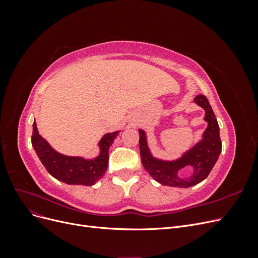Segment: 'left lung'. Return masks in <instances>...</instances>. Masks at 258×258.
Returning <instances> with one entry per match:
<instances>
[{"instance_id":"1","label":"left lung","mask_w":258,"mask_h":258,"mask_svg":"<svg viewBox=\"0 0 258 258\" xmlns=\"http://www.w3.org/2000/svg\"><path fill=\"white\" fill-rule=\"evenodd\" d=\"M194 101L206 111L205 120L208 122V127L204 132L201 141L184 153L179 159L165 161L153 157L147 146L145 132L141 129L139 130V145L142 165L153 178L162 185L186 188L202 182L210 174L222 152L220 127L207 97L199 95ZM185 166L193 168L192 175L186 179L178 178L177 172Z\"/></svg>"}]
</instances>
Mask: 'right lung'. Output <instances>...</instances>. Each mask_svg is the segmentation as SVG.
<instances>
[{"label": "right lung", "mask_w": 258, "mask_h": 258, "mask_svg": "<svg viewBox=\"0 0 258 258\" xmlns=\"http://www.w3.org/2000/svg\"><path fill=\"white\" fill-rule=\"evenodd\" d=\"M119 131L106 134L99 142L100 155L95 159L70 157L57 153L38 135L36 122H33L31 141L38 158L48 173L59 181L70 185L91 186L103 176L108 165V148Z\"/></svg>", "instance_id": "add662e5"}]
</instances>
